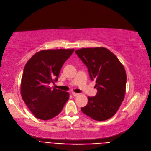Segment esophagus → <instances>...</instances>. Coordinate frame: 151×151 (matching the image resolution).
Masks as SVG:
<instances>
[{"label": "esophagus", "instance_id": "1", "mask_svg": "<svg viewBox=\"0 0 151 151\" xmlns=\"http://www.w3.org/2000/svg\"><path fill=\"white\" fill-rule=\"evenodd\" d=\"M72 95L73 96H78L79 94V93H76V92H72Z\"/></svg>", "mask_w": 151, "mask_h": 151}]
</instances>
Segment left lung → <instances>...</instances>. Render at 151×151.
Instances as JSON below:
<instances>
[{"label":"left lung","mask_w":151,"mask_h":151,"mask_svg":"<svg viewBox=\"0 0 151 151\" xmlns=\"http://www.w3.org/2000/svg\"><path fill=\"white\" fill-rule=\"evenodd\" d=\"M96 81L98 93L88 97L82 112L96 121H105L115 114L125 98L127 75L118 58L104 47L84 48L75 52Z\"/></svg>","instance_id":"left-lung-1"}]
</instances>
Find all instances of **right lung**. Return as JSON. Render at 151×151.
<instances>
[{
  "mask_svg": "<svg viewBox=\"0 0 151 151\" xmlns=\"http://www.w3.org/2000/svg\"><path fill=\"white\" fill-rule=\"evenodd\" d=\"M74 49L43 50L24 66L21 83L23 101L35 118L48 120L61 112L69 93L49 86L57 81L61 67Z\"/></svg>",
  "mask_w": 151,
  "mask_h": 151,
  "instance_id": "add662e5",
  "label": "right lung"
}]
</instances>
